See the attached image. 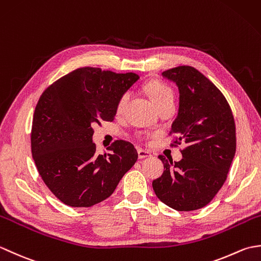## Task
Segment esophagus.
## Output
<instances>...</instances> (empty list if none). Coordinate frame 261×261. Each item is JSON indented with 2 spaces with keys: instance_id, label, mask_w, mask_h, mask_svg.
Returning a JSON list of instances; mask_svg holds the SVG:
<instances>
[{
  "instance_id": "esophagus-1",
  "label": "esophagus",
  "mask_w": 261,
  "mask_h": 261,
  "mask_svg": "<svg viewBox=\"0 0 261 261\" xmlns=\"http://www.w3.org/2000/svg\"><path fill=\"white\" fill-rule=\"evenodd\" d=\"M138 157H139V159L148 158V157H151V153L147 150H143V149H138Z\"/></svg>"
}]
</instances>
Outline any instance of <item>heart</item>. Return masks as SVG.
<instances>
[{"instance_id":"b5f03b06","label":"heart","mask_w":261,"mask_h":261,"mask_svg":"<svg viewBox=\"0 0 261 261\" xmlns=\"http://www.w3.org/2000/svg\"><path fill=\"white\" fill-rule=\"evenodd\" d=\"M145 91L148 94V96L150 97L152 103L158 108L159 105H162L166 102L174 101V93L173 90L163 82L159 81H151L147 83L145 85ZM130 94L129 93H123L118 99V103H116V113H122L127 103V99H129Z\"/></svg>"}]
</instances>
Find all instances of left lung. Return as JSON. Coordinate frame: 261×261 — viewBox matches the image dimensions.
I'll use <instances>...</instances> for the list:
<instances>
[{"mask_svg": "<svg viewBox=\"0 0 261 261\" xmlns=\"http://www.w3.org/2000/svg\"><path fill=\"white\" fill-rule=\"evenodd\" d=\"M178 86V115L169 135L173 145L185 141L180 162L160 154L164 174L152 181L157 197L177 211L204 207L218 194L234 158L236 123L226 98L212 82L192 66L165 70Z\"/></svg>", "mask_w": 261, "mask_h": 261, "instance_id": "left-lung-1", "label": "left lung"}]
</instances>
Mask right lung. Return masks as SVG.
<instances>
[{
	"mask_svg": "<svg viewBox=\"0 0 261 261\" xmlns=\"http://www.w3.org/2000/svg\"><path fill=\"white\" fill-rule=\"evenodd\" d=\"M139 76L82 67L41 94L32 120L31 152L39 175L59 201L90 207L107 199L135 165L132 143L116 140L98 154L93 125L113 121L116 103Z\"/></svg>",
	"mask_w": 261,
	"mask_h": 261,
	"instance_id": "add662e5",
	"label": "right lung"
}]
</instances>
